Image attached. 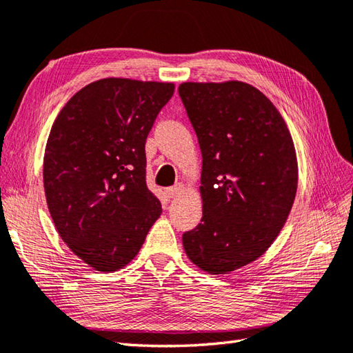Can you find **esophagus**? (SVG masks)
Instances as JSON below:
<instances>
[{
	"instance_id": "esophagus-1",
	"label": "esophagus",
	"mask_w": 353,
	"mask_h": 353,
	"mask_svg": "<svg viewBox=\"0 0 353 353\" xmlns=\"http://www.w3.org/2000/svg\"><path fill=\"white\" fill-rule=\"evenodd\" d=\"M181 191H182V186L181 185H176V186H171V188L165 190V194H167V197L172 199V197H176Z\"/></svg>"
}]
</instances>
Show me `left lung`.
Instances as JSON below:
<instances>
[{
  "label": "left lung",
  "mask_w": 353,
  "mask_h": 353,
  "mask_svg": "<svg viewBox=\"0 0 353 353\" xmlns=\"http://www.w3.org/2000/svg\"><path fill=\"white\" fill-rule=\"evenodd\" d=\"M179 94L203 157V216L183 234V250L203 272L231 274L263 255L286 223L299 183L292 136L246 82H182Z\"/></svg>",
  "instance_id": "left-lung-1"
}]
</instances>
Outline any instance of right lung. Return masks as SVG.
<instances>
[{
	"mask_svg": "<svg viewBox=\"0 0 353 353\" xmlns=\"http://www.w3.org/2000/svg\"><path fill=\"white\" fill-rule=\"evenodd\" d=\"M172 82L105 78L74 93L54 119L44 191L70 251L99 272L133 260L162 205L145 183V141Z\"/></svg>",
	"mask_w": 353,
	"mask_h": 353,
	"instance_id": "1",
	"label": "right lung"
}]
</instances>
